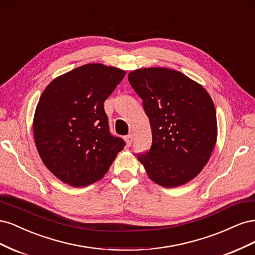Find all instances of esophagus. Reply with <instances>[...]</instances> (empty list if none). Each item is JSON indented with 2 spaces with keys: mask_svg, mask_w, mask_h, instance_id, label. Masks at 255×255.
<instances>
[{
  "mask_svg": "<svg viewBox=\"0 0 255 255\" xmlns=\"http://www.w3.org/2000/svg\"><path fill=\"white\" fill-rule=\"evenodd\" d=\"M125 140H126L127 144L129 146L130 144H132V142H133V135H132V134L127 135V136L125 137Z\"/></svg>",
  "mask_w": 255,
  "mask_h": 255,
  "instance_id": "esophagus-1",
  "label": "esophagus"
}]
</instances>
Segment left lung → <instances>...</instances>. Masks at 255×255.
<instances>
[{
	"label": "left lung",
	"instance_id": "8db88e82",
	"mask_svg": "<svg viewBox=\"0 0 255 255\" xmlns=\"http://www.w3.org/2000/svg\"><path fill=\"white\" fill-rule=\"evenodd\" d=\"M128 82L142 100L152 144L138 154L150 179L164 187L189 182L202 170L217 139V119L207 91L179 71L144 68Z\"/></svg>",
	"mask_w": 255,
	"mask_h": 255
}]
</instances>
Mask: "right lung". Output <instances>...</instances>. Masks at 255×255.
<instances>
[{
	"label": "right lung",
	"instance_id": "1",
	"mask_svg": "<svg viewBox=\"0 0 255 255\" xmlns=\"http://www.w3.org/2000/svg\"><path fill=\"white\" fill-rule=\"evenodd\" d=\"M126 71L88 64L52 81L36 107L38 153L60 181L82 187L102 179L126 142L114 136L104 101Z\"/></svg>",
	"mask_w": 255,
	"mask_h": 255
}]
</instances>
